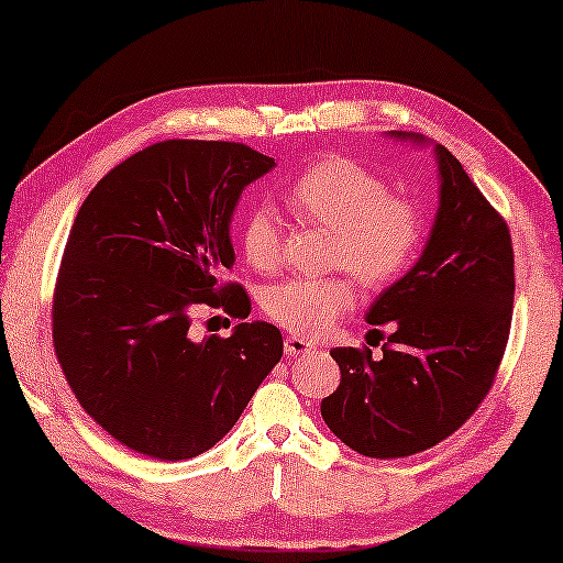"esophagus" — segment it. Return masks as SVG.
Wrapping results in <instances>:
<instances>
[{
    "instance_id": "1",
    "label": "esophagus",
    "mask_w": 563,
    "mask_h": 563,
    "mask_svg": "<svg viewBox=\"0 0 563 563\" xmlns=\"http://www.w3.org/2000/svg\"><path fill=\"white\" fill-rule=\"evenodd\" d=\"M314 349H317L314 344L307 342V339H303V336H297V334H291V336L284 339V352H287L289 356H303V354L314 352Z\"/></svg>"
}]
</instances>
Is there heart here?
Masks as SVG:
<instances>
[{
    "label": "heart",
    "mask_w": 563,
    "mask_h": 563,
    "mask_svg": "<svg viewBox=\"0 0 563 563\" xmlns=\"http://www.w3.org/2000/svg\"><path fill=\"white\" fill-rule=\"evenodd\" d=\"M289 205L321 232L334 234L329 264L346 269L368 289L384 287L407 269L421 239V211L411 199L391 195L379 174L349 156H327L291 184ZM242 249L260 272L282 264V221L266 201L244 214ZM354 307L346 276L287 279L264 294V311L294 334L319 339Z\"/></svg>",
    "instance_id": "1"
}]
</instances>
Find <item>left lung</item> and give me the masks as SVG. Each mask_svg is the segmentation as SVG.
<instances>
[{"instance_id": "left-lung-1", "label": "left lung", "mask_w": 563, "mask_h": 563, "mask_svg": "<svg viewBox=\"0 0 563 563\" xmlns=\"http://www.w3.org/2000/svg\"><path fill=\"white\" fill-rule=\"evenodd\" d=\"M394 140L427 144L417 132ZM439 209L419 262L379 294L368 324H394L382 356L339 346V389L321 419L349 449L399 459L454 434L492 389L514 314V249L506 221L462 162L434 144Z\"/></svg>"}]
</instances>
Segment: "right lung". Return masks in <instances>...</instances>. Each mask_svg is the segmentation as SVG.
I'll use <instances>...</instances> for the list:
<instances>
[{"label":"right lung","instance_id":"obj_1","mask_svg":"<svg viewBox=\"0 0 563 563\" xmlns=\"http://www.w3.org/2000/svg\"><path fill=\"white\" fill-rule=\"evenodd\" d=\"M272 156L169 140L129 156L81 205L54 289V352L74 396L136 454L181 462L234 427L284 342L266 321L191 336L199 307L246 319L229 224Z\"/></svg>","mask_w":563,"mask_h":563}]
</instances>
